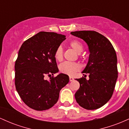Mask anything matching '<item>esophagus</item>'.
<instances>
[{
    "label": "esophagus",
    "mask_w": 129,
    "mask_h": 129,
    "mask_svg": "<svg viewBox=\"0 0 129 129\" xmlns=\"http://www.w3.org/2000/svg\"><path fill=\"white\" fill-rule=\"evenodd\" d=\"M69 79H70V81H73V80H74V78H73V77H72V76H70V78H69Z\"/></svg>",
    "instance_id": "esophagus-1"
}]
</instances>
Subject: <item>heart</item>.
I'll list each match as a JSON object with an SVG mask.
<instances>
[{
	"label": "heart",
	"instance_id": "1",
	"mask_svg": "<svg viewBox=\"0 0 129 129\" xmlns=\"http://www.w3.org/2000/svg\"><path fill=\"white\" fill-rule=\"evenodd\" d=\"M70 46L73 48L74 51L79 54L83 50V47L80 42L77 41H73L70 42ZM56 59L58 61H62L63 59V49L62 47H58L54 53ZM59 70L60 72L66 75L72 76L76 72L80 70V66L76 62H65L60 65Z\"/></svg>",
	"mask_w": 129,
	"mask_h": 129
}]
</instances>
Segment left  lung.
<instances>
[{
    "label": "left lung",
    "instance_id": "1",
    "mask_svg": "<svg viewBox=\"0 0 129 129\" xmlns=\"http://www.w3.org/2000/svg\"><path fill=\"white\" fill-rule=\"evenodd\" d=\"M70 33L84 40L90 52L88 62L82 72L88 73L89 79H76L80 87L75 93V99L84 109L95 110L106 104L113 94L118 78L116 52L110 41L96 31Z\"/></svg>",
    "mask_w": 129,
    "mask_h": 129
}]
</instances>
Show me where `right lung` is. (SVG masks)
Masks as SVG:
<instances>
[{
  "label": "right lung",
  "mask_w": 129,
  "mask_h": 129,
  "mask_svg": "<svg viewBox=\"0 0 129 129\" xmlns=\"http://www.w3.org/2000/svg\"><path fill=\"white\" fill-rule=\"evenodd\" d=\"M54 32L38 33L22 44L15 63V85L26 105L36 110L52 107L58 101L60 90L69 83V77L59 72L54 53L66 40Z\"/></svg>",
  "instance_id": "1"
}]
</instances>
